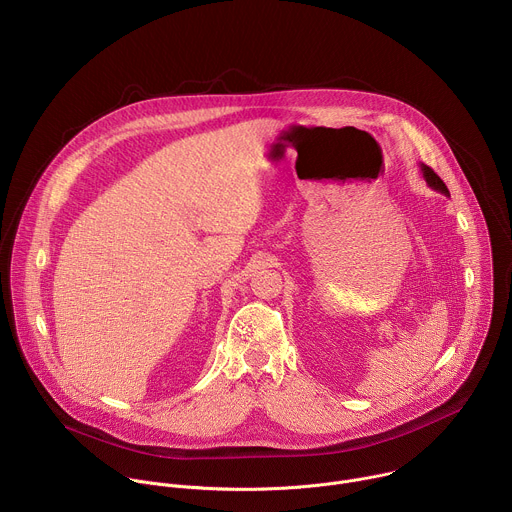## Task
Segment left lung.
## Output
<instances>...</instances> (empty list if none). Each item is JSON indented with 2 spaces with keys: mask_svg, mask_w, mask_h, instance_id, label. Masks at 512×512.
I'll use <instances>...</instances> for the list:
<instances>
[{
  "mask_svg": "<svg viewBox=\"0 0 512 512\" xmlns=\"http://www.w3.org/2000/svg\"><path fill=\"white\" fill-rule=\"evenodd\" d=\"M419 167H421V173H423V177H425V181H427V185H429L431 189H435V191H439V193H443V195H449L447 185L443 183V179H441L429 165L419 163Z\"/></svg>",
  "mask_w": 512,
  "mask_h": 512,
  "instance_id": "obj_1",
  "label": "left lung"
}]
</instances>
